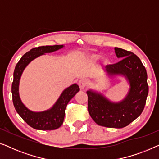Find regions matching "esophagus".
Segmentation results:
<instances>
[{"label":"esophagus","instance_id":"1","mask_svg":"<svg viewBox=\"0 0 159 159\" xmlns=\"http://www.w3.org/2000/svg\"><path fill=\"white\" fill-rule=\"evenodd\" d=\"M79 84L80 89H82V90H84V89H85L87 87L88 85V81L85 79H82V80H80L79 81Z\"/></svg>","mask_w":159,"mask_h":159}]
</instances>
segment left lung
Segmentation results:
<instances>
[{"mask_svg":"<svg viewBox=\"0 0 159 159\" xmlns=\"http://www.w3.org/2000/svg\"><path fill=\"white\" fill-rule=\"evenodd\" d=\"M115 53L120 61L107 65L109 76L122 75L129 83V90L122 101H110L101 93L87 91L88 112L98 125L109 128H123L138 118L144 109L148 85L147 72L140 58L131 51L115 48Z\"/></svg>","mask_w":159,"mask_h":159,"instance_id":"8db88e82","label":"left lung"}]
</instances>
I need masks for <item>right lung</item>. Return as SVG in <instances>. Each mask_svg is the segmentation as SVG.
Segmentation results:
<instances>
[{"label": "right lung", "instance_id": "add662e5", "mask_svg": "<svg viewBox=\"0 0 159 159\" xmlns=\"http://www.w3.org/2000/svg\"><path fill=\"white\" fill-rule=\"evenodd\" d=\"M63 47V45H56L34 48L21 58L15 67L11 86L13 103L16 112L23 120L35 129L53 130L60 127L64 121L67 104L76 93L79 92L80 88L77 84H72L63 91L59 98L51 108L42 112H34L28 109L21 101L19 93V80L24 69L32 60L45 53L58 51Z\"/></svg>", "mask_w": 159, "mask_h": 159}]
</instances>
